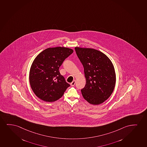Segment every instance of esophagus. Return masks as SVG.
Listing matches in <instances>:
<instances>
[{
  "label": "esophagus",
  "instance_id": "obj_1",
  "mask_svg": "<svg viewBox=\"0 0 147 147\" xmlns=\"http://www.w3.org/2000/svg\"><path fill=\"white\" fill-rule=\"evenodd\" d=\"M75 83H76V81L75 80H74L71 83L70 85L71 86H74L75 85Z\"/></svg>",
  "mask_w": 147,
  "mask_h": 147
}]
</instances>
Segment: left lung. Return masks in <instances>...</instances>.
I'll list each match as a JSON object with an SVG mask.
<instances>
[{"mask_svg": "<svg viewBox=\"0 0 147 147\" xmlns=\"http://www.w3.org/2000/svg\"><path fill=\"white\" fill-rule=\"evenodd\" d=\"M84 67L86 85L82 96L90 104L99 105L109 98L114 89L116 75L112 62L105 54L92 48L75 47Z\"/></svg>", "mask_w": 147, "mask_h": 147, "instance_id": "left-lung-1", "label": "left lung"}]
</instances>
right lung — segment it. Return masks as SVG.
Listing matches in <instances>:
<instances>
[{
    "instance_id": "1",
    "label": "right lung",
    "mask_w": 147,
    "mask_h": 147,
    "mask_svg": "<svg viewBox=\"0 0 147 147\" xmlns=\"http://www.w3.org/2000/svg\"><path fill=\"white\" fill-rule=\"evenodd\" d=\"M73 52L68 48H48L35 58L30 70L29 82L33 91L40 99L48 102L57 101L70 86L59 69Z\"/></svg>"
}]
</instances>
